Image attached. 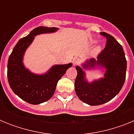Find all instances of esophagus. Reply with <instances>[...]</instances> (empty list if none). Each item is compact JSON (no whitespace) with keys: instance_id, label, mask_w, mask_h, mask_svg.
Listing matches in <instances>:
<instances>
[{"instance_id":"obj_1","label":"esophagus","mask_w":134,"mask_h":134,"mask_svg":"<svg viewBox=\"0 0 134 134\" xmlns=\"http://www.w3.org/2000/svg\"><path fill=\"white\" fill-rule=\"evenodd\" d=\"M80 63V60L79 58H74L73 60V65L74 66H77L79 65V64Z\"/></svg>"}]
</instances>
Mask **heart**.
<instances>
[{"mask_svg": "<svg viewBox=\"0 0 134 134\" xmlns=\"http://www.w3.org/2000/svg\"><path fill=\"white\" fill-rule=\"evenodd\" d=\"M99 51H100V48H99V47H98V48H97L95 49H94V52H95L96 53L99 52Z\"/></svg>", "mask_w": 134, "mask_h": 134, "instance_id": "b5f03b06", "label": "heart"}]
</instances>
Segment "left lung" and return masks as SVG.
Masks as SVG:
<instances>
[{
  "label": "left lung",
  "instance_id": "1",
  "mask_svg": "<svg viewBox=\"0 0 134 134\" xmlns=\"http://www.w3.org/2000/svg\"><path fill=\"white\" fill-rule=\"evenodd\" d=\"M100 34L107 39L105 48L98 55L97 60L90 59L83 68H93L96 64L104 67L106 68L104 78L88 83L85 72L80 66H76V93L82 101L90 105H102L113 99L122 88L126 76L127 61L122 46L110 34L105 32Z\"/></svg>",
  "mask_w": 134,
  "mask_h": 134
}]
</instances>
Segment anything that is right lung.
<instances>
[{
    "instance_id": "add662e5",
    "label": "right lung",
    "mask_w": 134,
    "mask_h": 134,
    "mask_svg": "<svg viewBox=\"0 0 134 134\" xmlns=\"http://www.w3.org/2000/svg\"><path fill=\"white\" fill-rule=\"evenodd\" d=\"M56 27H38L21 38L14 47L7 64V77L10 88L21 99L33 105L42 103L51 99L55 92L58 80L72 63L55 65L48 72L42 75L31 73L25 68L23 64L24 53L31 43L35 36L41 34L52 33Z\"/></svg>"
}]
</instances>
